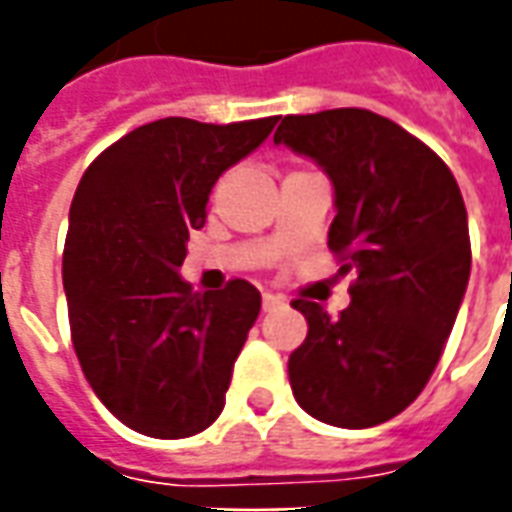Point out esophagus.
<instances>
[{"instance_id": "34e87169", "label": "esophagus", "mask_w": 512, "mask_h": 512, "mask_svg": "<svg viewBox=\"0 0 512 512\" xmlns=\"http://www.w3.org/2000/svg\"><path fill=\"white\" fill-rule=\"evenodd\" d=\"M282 304H285V299L277 296V293H263V310L266 312L277 310V307H282Z\"/></svg>"}]
</instances>
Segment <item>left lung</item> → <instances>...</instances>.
Listing matches in <instances>:
<instances>
[{"mask_svg":"<svg viewBox=\"0 0 512 512\" xmlns=\"http://www.w3.org/2000/svg\"><path fill=\"white\" fill-rule=\"evenodd\" d=\"M274 142L332 178L329 249L356 274L337 318L293 301L310 329L290 389L326 425L373 428L417 400L452 332L472 268L461 189L422 139L367 109L282 117Z\"/></svg>","mask_w":512,"mask_h":512,"instance_id":"1","label":"left lung"}]
</instances>
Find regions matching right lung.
I'll list each match as a JSON object with an SVG mask.
<instances>
[{
    "mask_svg": "<svg viewBox=\"0 0 512 512\" xmlns=\"http://www.w3.org/2000/svg\"><path fill=\"white\" fill-rule=\"evenodd\" d=\"M277 120L164 117L106 147L79 180L62 252L73 351L101 403L136 433L186 439L222 414L260 293L246 279L191 293L178 268L213 183Z\"/></svg>",
    "mask_w": 512,
    "mask_h": 512,
    "instance_id": "1",
    "label": "right lung"
}]
</instances>
